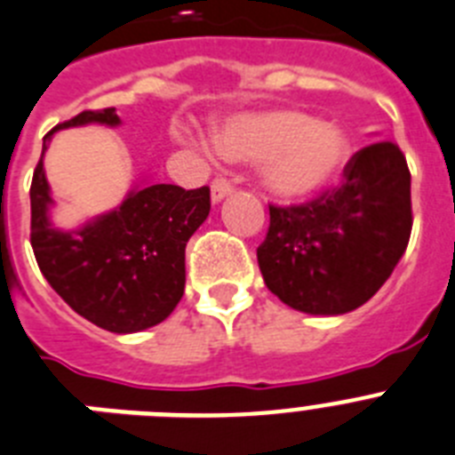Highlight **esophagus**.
Instances as JSON below:
<instances>
[{
	"label": "esophagus",
	"mask_w": 455,
	"mask_h": 455,
	"mask_svg": "<svg viewBox=\"0 0 455 455\" xmlns=\"http://www.w3.org/2000/svg\"><path fill=\"white\" fill-rule=\"evenodd\" d=\"M233 192V183L231 180H227V179H222V176H220V179H215L212 180V185H211V196H212V201H222L224 196H228Z\"/></svg>",
	"instance_id": "obj_1"
}]
</instances>
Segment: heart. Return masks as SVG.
Returning <instances> with one entry per match:
<instances>
[{"label":"heart","mask_w":455,"mask_h":455,"mask_svg":"<svg viewBox=\"0 0 455 455\" xmlns=\"http://www.w3.org/2000/svg\"><path fill=\"white\" fill-rule=\"evenodd\" d=\"M224 160L263 162V185L282 199H304L334 180L347 141L334 125L293 109L231 118L212 137Z\"/></svg>","instance_id":"heart-1"}]
</instances>
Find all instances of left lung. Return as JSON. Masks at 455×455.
Returning <instances> with one entry per match:
<instances>
[{"label":"left lung","mask_w":455,"mask_h":455,"mask_svg":"<svg viewBox=\"0 0 455 455\" xmlns=\"http://www.w3.org/2000/svg\"><path fill=\"white\" fill-rule=\"evenodd\" d=\"M412 231L410 169L394 141L355 153L341 188L299 205H270L256 250L276 298L314 315H339L369 302L389 279Z\"/></svg>","instance_id":"obj_1"}]
</instances>
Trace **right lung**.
Returning a JSON list of instances; mask_svg holds the SVG:
<instances>
[{
	"instance_id": "right-lung-1",
	"label": "right lung",
	"mask_w": 455,
	"mask_h": 455,
	"mask_svg": "<svg viewBox=\"0 0 455 455\" xmlns=\"http://www.w3.org/2000/svg\"><path fill=\"white\" fill-rule=\"evenodd\" d=\"M86 124L114 128L121 118L114 108L86 109L45 134L29 189L34 256L47 283L82 318L116 334L148 330L183 298L185 244L211 212V189L144 185L116 211L75 231L57 228L43 156L57 130Z\"/></svg>"
}]
</instances>
